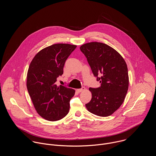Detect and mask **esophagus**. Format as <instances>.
Wrapping results in <instances>:
<instances>
[{
	"label": "esophagus",
	"instance_id": "34e87169",
	"mask_svg": "<svg viewBox=\"0 0 156 156\" xmlns=\"http://www.w3.org/2000/svg\"><path fill=\"white\" fill-rule=\"evenodd\" d=\"M85 87H82V88H80V89H77L76 90L78 92H82V91H83V90H85Z\"/></svg>",
	"mask_w": 156,
	"mask_h": 156
}]
</instances>
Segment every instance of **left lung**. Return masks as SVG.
<instances>
[{
    "label": "left lung",
    "mask_w": 156,
    "mask_h": 156,
    "mask_svg": "<svg viewBox=\"0 0 156 156\" xmlns=\"http://www.w3.org/2000/svg\"><path fill=\"white\" fill-rule=\"evenodd\" d=\"M97 80V88H89L92 98L86 108L100 116H108L122 104L129 88L128 69L121 55L108 45L91 42L80 46ZM100 74V77H98Z\"/></svg>",
    "instance_id": "8db88e82"
}]
</instances>
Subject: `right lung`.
Listing matches in <instances>:
<instances>
[{"instance_id":"obj_1","label":"right lung","mask_w":156,"mask_h":156,"mask_svg":"<svg viewBox=\"0 0 156 156\" xmlns=\"http://www.w3.org/2000/svg\"><path fill=\"white\" fill-rule=\"evenodd\" d=\"M76 45L55 44L40 51L33 58L27 74L26 86L37 113L45 119L56 121L69 110L75 90L56 85L62 75L65 62Z\"/></svg>"}]
</instances>
